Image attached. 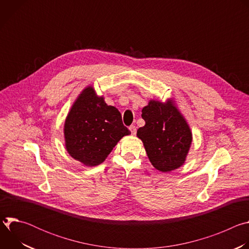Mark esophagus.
<instances>
[{
  "instance_id": "obj_1",
  "label": "esophagus",
  "mask_w": 249,
  "mask_h": 249,
  "mask_svg": "<svg viewBox=\"0 0 249 249\" xmlns=\"http://www.w3.org/2000/svg\"><path fill=\"white\" fill-rule=\"evenodd\" d=\"M129 129H130V131H131L132 135H135V134H136V132H137V128H136V126L131 125V126L129 127Z\"/></svg>"
}]
</instances>
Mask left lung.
I'll list each match as a JSON object with an SVG mask.
<instances>
[{
  "label": "left lung",
  "mask_w": 249,
  "mask_h": 249,
  "mask_svg": "<svg viewBox=\"0 0 249 249\" xmlns=\"http://www.w3.org/2000/svg\"><path fill=\"white\" fill-rule=\"evenodd\" d=\"M145 126L137 131L151 163L158 170L169 172L180 167L187 157L192 133L174 101L150 100L142 109Z\"/></svg>",
  "instance_id": "left-lung-1"
}]
</instances>
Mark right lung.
Instances as JSON below:
<instances>
[{
	"mask_svg": "<svg viewBox=\"0 0 249 249\" xmlns=\"http://www.w3.org/2000/svg\"><path fill=\"white\" fill-rule=\"evenodd\" d=\"M131 132L121 113L87 87L78 96L65 121V146L69 155L86 166L100 164L118 142Z\"/></svg>",
	"mask_w": 249,
	"mask_h": 249,
	"instance_id": "obj_1",
	"label": "right lung"
}]
</instances>
